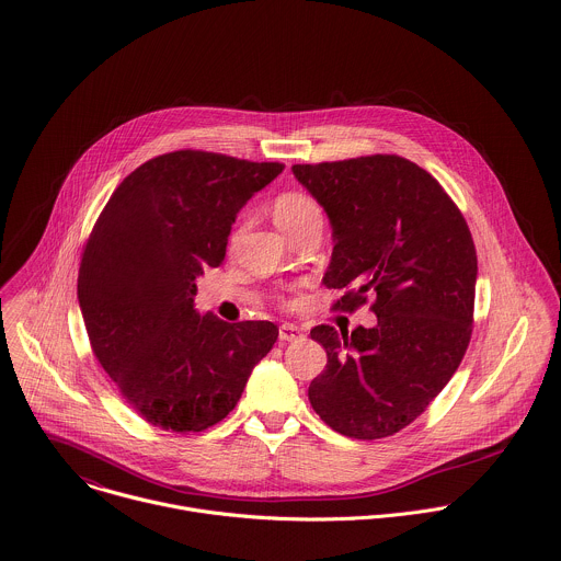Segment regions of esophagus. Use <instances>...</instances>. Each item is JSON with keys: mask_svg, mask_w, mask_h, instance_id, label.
I'll return each instance as SVG.
<instances>
[{"mask_svg": "<svg viewBox=\"0 0 561 561\" xmlns=\"http://www.w3.org/2000/svg\"><path fill=\"white\" fill-rule=\"evenodd\" d=\"M297 339H304V332L293 325V323H282L279 325V341L286 343V341H297Z\"/></svg>", "mask_w": 561, "mask_h": 561, "instance_id": "obj_1", "label": "esophagus"}]
</instances>
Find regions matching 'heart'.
I'll return each mask as SVG.
<instances>
[{
	"label": "heart",
	"mask_w": 561,
	"mask_h": 561,
	"mask_svg": "<svg viewBox=\"0 0 561 561\" xmlns=\"http://www.w3.org/2000/svg\"><path fill=\"white\" fill-rule=\"evenodd\" d=\"M314 211H319L317 205L310 198L301 196V194H286L275 203V220H277L279 227L293 225V222H297V220H301V218H306Z\"/></svg>",
	"instance_id": "1"
}]
</instances>
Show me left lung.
Returning <instances> with one entry per match:
<instances>
[{
    "label": "left lung",
    "instance_id": "left-lung-1",
    "mask_svg": "<svg viewBox=\"0 0 561 561\" xmlns=\"http://www.w3.org/2000/svg\"><path fill=\"white\" fill-rule=\"evenodd\" d=\"M332 227L336 306L375 297L371 328L310 336L328 363L310 383L312 410L334 432L375 440L408 427L458 369L473 323L478 257L469 227L436 178L401 156L293 164Z\"/></svg>",
    "mask_w": 561,
    "mask_h": 561
}]
</instances>
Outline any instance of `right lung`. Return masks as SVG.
<instances>
[{
    "label": "right lung",
    "mask_w": 561,
    "mask_h": 561,
    "mask_svg": "<svg viewBox=\"0 0 561 561\" xmlns=\"http://www.w3.org/2000/svg\"><path fill=\"white\" fill-rule=\"evenodd\" d=\"M282 171L173 151L131 171L99 216L79 306L99 363L147 423L180 434L220 423L277 341L275 323H227L194 299L203 271L225 260L240 209Z\"/></svg>",
    "instance_id": "obj_1"
}]
</instances>
